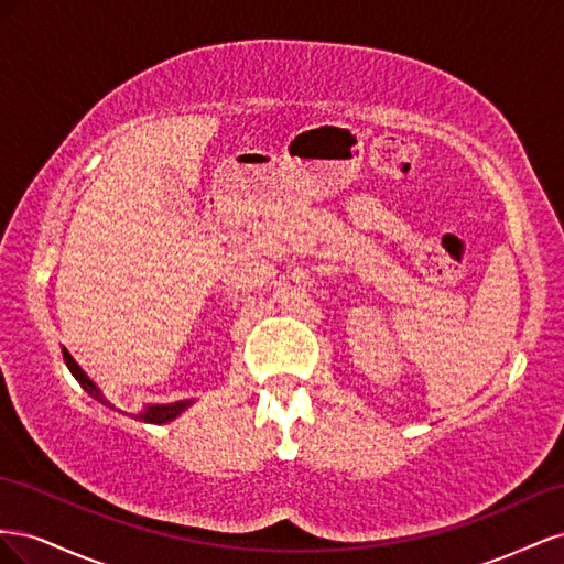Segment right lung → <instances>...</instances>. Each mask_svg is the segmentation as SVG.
Wrapping results in <instances>:
<instances>
[{"label":"right lung","mask_w":564,"mask_h":564,"mask_svg":"<svg viewBox=\"0 0 564 564\" xmlns=\"http://www.w3.org/2000/svg\"><path fill=\"white\" fill-rule=\"evenodd\" d=\"M63 357H65L67 367H70V371H73L75 377H77V381H79L84 388H87V390L91 392V395H96V398H98V388H96V386L89 381L87 373L82 371V367H79V365L73 360V355L67 352L65 348H63ZM187 404H191V402H174V404H150V406L145 409V412L141 414V419H143V421H148V423H166V421L176 419V416L183 412V409H185Z\"/></svg>","instance_id":"obj_1"}]
</instances>
